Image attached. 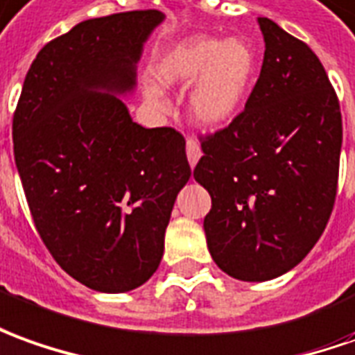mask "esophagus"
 <instances>
[{
  "label": "esophagus",
  "instance_id": "34e87169",
  "mask_svg": "<svg viewBox=\"0 0 355 355\" xmlns=\"http://www.w3.org/2000/svg\"><path fill=\"white\" fill-rule=\"evenodd\" d=\"M185 148H187V160H189V164H191V168H195L202 154L199 141H197V139H193V137H189V139H187V143H185Z\"/></svg>",
  "mask_w": 355,
  "mask_h": 355
}]
</instances>
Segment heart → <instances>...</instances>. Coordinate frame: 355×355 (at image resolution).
Here are the masks:
<instances>
[{"instance_id":"obj_1","label":"heart","mask_w":355,"mask_h":355,"mask_svg":"<svg viewBox=\"0 0 355 355\" xmlns=\"http://www.w3.org/2000/svg\"><path fill=\"white\" fill-rule=\"evenodd\" d=\"M257 53L241 38L193 36L164 55L158 79L166 87H197L189 96V114L202 127H220L232 121L249 98L257 79ZM146 98L162 104L156 87H146Z\"/></svg>"}]
</instances>
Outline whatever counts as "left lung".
<instances>
[{"label": "left lung", "mask_w": 355, "mask_h": 355, "mask_svg": "<svg viewBox=\"0 0 355 355\" xmlns=\"http://www.w3.org/2000/svg\"><path fill=\"white\" fill-rule=\"evenodd\" d=\"M261 75L232 123L202 137L193 178L209 191L207 245L232 278L284 275L319 241L331 218L342 146L336 92L302 40L259 17Z\"/></svg>", "instance_id": "1"}]
</instances>
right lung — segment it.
Here are the masks:
<instances>
[{"instance_id": "obj_1", "label": "right lung", "mask_w": 355, "mask_h": 355, "mask_svg": "<svg viewBox=\"0 0 355 355\" xmlns=\"http://www.w3.org/2000/svg\"><path fill=\"white\" fill-rule=\"evenodd\" d=\"M156 9L83 21L38 51L13 116L15 164L44 245L90 290H135L162 261L173 202L191 178L185 139L135 123L143 44Z\"/></svg>"}]
</instances>
